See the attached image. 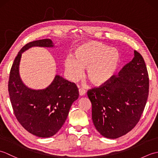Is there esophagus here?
I'll return each mask as SVG.
<instances>
[{
	"mask_svg": "<svg viewBox=\"0 0 158 158\" xmlns=\"http://www.w3.org/2000/svg\"><path fill=\"white\" fill-rule=\"evenodd\" d=\"M79 92L80 96H83L84 94H85L86 91L83 88H79Z\"/></svg>",
	"mask_w": 158,
	"mask_h": 158,
	"instance_id": "34e87169",
	"label": "esophagus"
}]
</instances>
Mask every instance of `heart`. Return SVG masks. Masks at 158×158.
Returning a JSON list of instances; mask_svg holds the SVG:
<instances>
[{
	"instance_id": "heart-1",
	"label": "heart",
	"mask_w": 158,
	"mask_h": 158,
	"mask_svg": "<svg viewBox=\"0 0 158 158\" xmlns=\"http://www.w3.org/2000/svg\"><path fill=\"white\" fill-rule=\"evenodd\" d=\"M120 55L118 50L98 41H90L79 45L75 51L74 58L66 57L65 69L69 78L77 81L87 68V77L92 84H106L115 76L118 69Z\"/></svg>"
}]
</instances>
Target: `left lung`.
<instances>
[{
    "label": "left lung",
    "instance_id": "obj_1",
    "mask_svg": "<svg viewBox=\"0 0 158 158\" xmlns=\"http://www.w3.org/2000/svg\"><path fill=\"white\" fill-rule=\"evenodd\" d=\"M149 79L143 56L135 57L106 84L88 91L92 120L98 132L117 139L132 130L140 119L149 95Z\"/></svg>",
    "mask_w": 158,
    "mask_h": 158
}]
</instances>
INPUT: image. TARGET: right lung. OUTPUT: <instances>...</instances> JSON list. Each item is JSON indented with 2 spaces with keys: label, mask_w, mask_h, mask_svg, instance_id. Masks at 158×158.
Here are the masks:
<instances>
[{
  "label": "right lung",
  "mask_w": 158,
  "mask_h": 158,
  "mask_svg": "<svg viewBox=\"0 0 158 158\" xmlns=\"http://www.w3.org/2000/svg\"><path fill=\"white\" fill-rule=\"evenodd\" d=\"M51 39H45L25 45L15 57L9 74L8 90L13 113L19 123L36 136L48 138L58 132L69 115L70 106L78 98L75 83L56 75L44 89H32L20 79L19 65L22 53L32 47L53 48Z\"/></svg>",
  "instance_id": "right-lung-1"
}]
</instances>
